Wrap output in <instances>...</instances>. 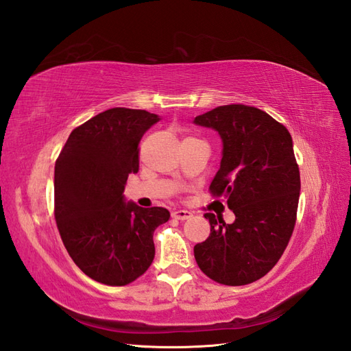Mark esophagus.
I'll list each match as a JSON object with an SVG mask.
<instances>
[{"mask_svg": "<svg viewBox=\"0 0 351 351\" xmlns=\"http://www.w3.org/2000/svg\"><path fill=\"white\" fill-rule=\"evenodd\" d=\"M193 216L191 212H188V210H175L172 212V217L178 219V220H186Z\"/></svg>", "mask_w": 351, "mask_h": 351, "instance_id": "34e87169", "label": "esophagus"}]
</instances>
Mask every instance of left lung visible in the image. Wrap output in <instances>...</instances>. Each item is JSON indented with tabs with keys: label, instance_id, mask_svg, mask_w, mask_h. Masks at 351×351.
<instances>
[{
	"label": "left lung",
	"instance_id": "left-lung-1",
	"mask_svg": "<svg viewBox=\"0 0 351 351\" xmlns=\"http://www.w3.org/2000/svg\"><path fill=\"white\" fill-rule=\"evenodd\" d=\"M222 139V160L210 189L228 198L235 220L206 213L210 235L194 247L198 267L225 285L252 284L281 258L295 225L300 172L293 138L256 107L220 106L194 119Z\"/></svg>",
	"mask_w": 351,
	"mask_h": 351
}]
</instances>
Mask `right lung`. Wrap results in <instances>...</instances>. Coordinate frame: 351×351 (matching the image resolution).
<instances>
[{
    "mask_svg": "<svg viewBox=\"0 0 351 351\" xmlns=\"http://www.w3.org/2000/svg\"><path fill=\"white\" fill-rule=\"evenodd\" d=\"M160 116L110 108L73 129L54 167L56 222L76 266L97 282L122 287L153 263V234L163 207L143 208L123 195L139 169L138 144Z\"/></svg>",
    "mask_w": 351,
    "mask_h": 351,
    "instance_id": "1",
    "label": "right lung"
}]
</instances>
